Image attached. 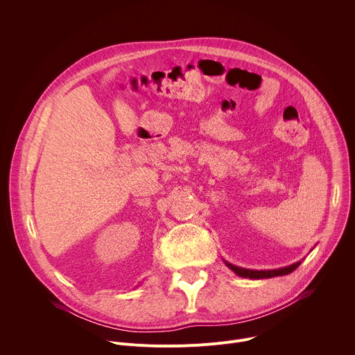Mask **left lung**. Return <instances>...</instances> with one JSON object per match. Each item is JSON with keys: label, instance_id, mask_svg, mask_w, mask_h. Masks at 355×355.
<instances>
[{"label": "left lung", "instance_id": "8db88e82", "mask_svg": "<svg viewBox=\"0 0 355 355\" xmlns=\"http://www.w3.org/2000/svg\"><path fill=\"white\" fill-rule=\"evenodd\" d=\"M302 261H297L292 266L288 267H282V268H277V270H248V268H241L237 266H233L227 261H225V264L239 277L241 278H250V279H264V278H272V277H282V275H288L292 271H295Z\"/></svg>", "mask_w": 355, "mask_h": 355}]
</instances>
